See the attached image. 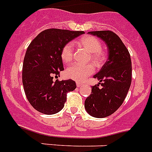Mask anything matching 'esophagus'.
Returning a JSON list of instances; mask_svg holds the SVG:
<instances>
[{"instance_id":"34e87169","label":"esophagus","mask_w":152,"mask_h":152,"mask_svg":"<svg viewBox=\"0 0 152 152\" xmlns=\"http://www.w3.org/2000/svg\"><path fill=\"white\" fill-rule=\"evenodd\" d=\"M83 85V83H80V82H77V83H76V87H77V88H80V87H82Z\"/></svg>"}]
</instances>
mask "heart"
<instances>
[{
  "instance_id": "heart-1",
  "label": "heart",
  "mask_w": 152,
  "mask_h": 152,
  "mask_svg": "<svg viewBox=\"0 0 152 152\" xmlns=\"http://www.w3.org/2000/svg\"><path fill=\"white\" fill-rule=\"evenodd\" d=\"M79 44L86 48L91 53V59L98 65L103 62L104 56L102 53V44L97 38L91 35H86L79 40ZM74 46L72 42H69L62 48L61 57L62 61L69 63L73 57ZM95 71L94 64L91 63L80 64L77 63L69 65L66 69V75L69 78L76 81H83L88 76L92 75Z\"/></svg>"
}]
</instances>
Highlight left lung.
<instances>
[{
	"label": "left lung",
	"instance_id": "left-lung-1",
	"mask_svg": "<svg viewBox=\"0 0 152 152\" xmlns=\"http://www.w3.org/2000/svg\"><path fill=\"white\" fill-rule=\"evenodd\" d=\"M88 33L106 42L108 59L94 76L99 83L92 86L84 107L94 118H106L121 106L127 95L132 82V62L126 46L114 32L98 31ZM99 84L101 88L98 87Z\"/></svg>",
	"mask_w": 152,
	"mask_h": 152
}]
</instances>
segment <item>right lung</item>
Returning <instances> with one entry per match:
<instances>
[{"mask_svg":"<svg viewBox=\"0 0 152 152\" xmlns=\"http://www.w3.org/2000/svg\"><path fill=\"white\" fill-rule=\"evenodd\" d=\"M83 31L47 29L37 35L27 47L22 79L25 95L33 107L44 114H54L63 109L67 93L76 88L72 80L56 81L64 70L61 57L62 48Z\"/></svg>","mask_w":152,"mask_h":152,"instance_id":"obj_1","label":"right lung"}]
</instances>
